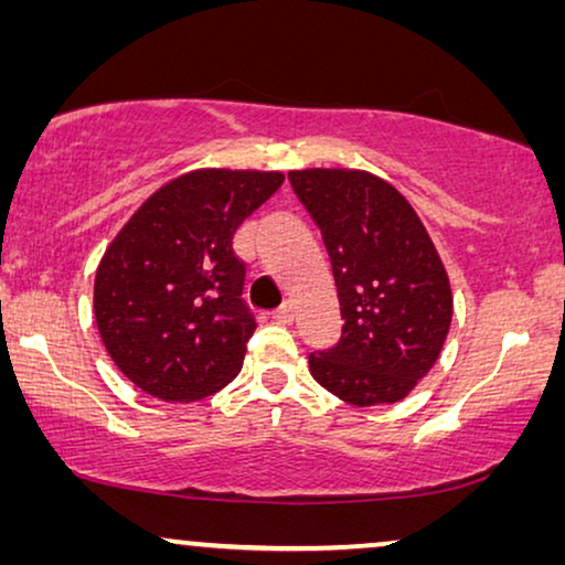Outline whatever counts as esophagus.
<instances>
[{
  "label": "esophagus",
  "instance_id": "1",
  "mask_svg": "<svg viewBox=\"0 0 565 565\" xmlns=\"http://www.w3.org/2000/svg\"><path fill=\"white\" fill-rule=\"evenodd\" d=\"M273 321H277V323H290V321H292V306L285 303V306L277 308V311L273 313Z\"/></svg>",
  "mask_w": 565,
  "mask_h": 565
}]
</instances>
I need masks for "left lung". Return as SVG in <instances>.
I'll return each instance as SVG.
<instances>
[{"label":"left lung","mask_w":565,"mask_h":565,"mask_svg":"<svg viewBox=\"0 0 565 565\" xmlns=\"http://www.w3.org/2000/svg\"><path fill=\"white\" fill-rule=\"evenodd\" d=\"M334 269L342 339L308 354L313 381L352 406L396 404L429 373L452 321L443 259L408 200L365 169H292Z\"/></svg>","instance_id":"1"}]
</instances>
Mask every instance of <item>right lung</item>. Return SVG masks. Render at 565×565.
Masks as SVG:
<instances>
[{
  "instance_id": "right-lung-1",
  "label": "right lung",
  "mask_w": 565,
  "mask_h": 565,
  "mask_svg": "<svg viewBox=\"0 0 565 565\" xmlns=\"http://www.w3.org/2000/svg\"><path fill=\"white\" fill-rule=\"evenodd\" d=\"M282 180L259 169H192L115 234L95 273V321L107 354L143 393L190 404L238 375L257 323L231 242Z\"/></svg>"
}]
</instances>
